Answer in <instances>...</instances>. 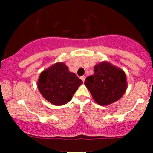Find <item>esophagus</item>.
Returning a JSON list of instances; mask_svg holds the SVG:
<instances>
[{
	"instance_id": "esophagus-1",
	"label": "esophagus",
	"mask_w": 153,
	"mask_h": 153,
	"mask_svg": "<svg viewBox=\"0 0 153 153\" xmlns=\"http://www.w3.org/2000/svg\"><path fill=\"white\" fill-rule=\"evenodd\" d=\"M80 79L82 80V82H84V80H85V77L84 76V75H82V76L80 77Z\"/></svg>"
}]
</instances>
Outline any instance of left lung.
Returning a JSON list of instances; mask_svg holds the SVG:
<instances>
[{
    "label": "left lung",
    "mask_w": 153,
    "mask_h": 153,
    "mask_svg": "<svg viewBox=\"0 0 153 153\" xmlns=\"http://www.w3.org/2000/svg\"><path fill=\"white\" fill-rule=\"evenodd\" d=\"M85 85L93 99L101 106L118 101L127 88L125 73L108 62L95 65L94 75L87 77Z\"/></svg>",
    "instance_id": "left-lung-1"
}]
</instances>
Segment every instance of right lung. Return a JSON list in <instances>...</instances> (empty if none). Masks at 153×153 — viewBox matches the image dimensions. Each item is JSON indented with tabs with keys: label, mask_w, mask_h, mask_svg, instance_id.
I'll return each mask as SVG.
<instances>
[{
	"label": "right lung",
	"mask_w": 153,
	"mask_h": 153,
	"mask_svg": "<svg viewBox=\"0 0 153 153\" xmlns=\"http://www.w3.org/2000/svg\"><path fill=\"white\" fill-rule=\"evenodd\" d=\"M82 81L68 71L63 62H57L41 73L37 87L45 99L55 106L69 102Z\"/></svg>",
	"instance_id": "obj_1"
}]
</instances>
